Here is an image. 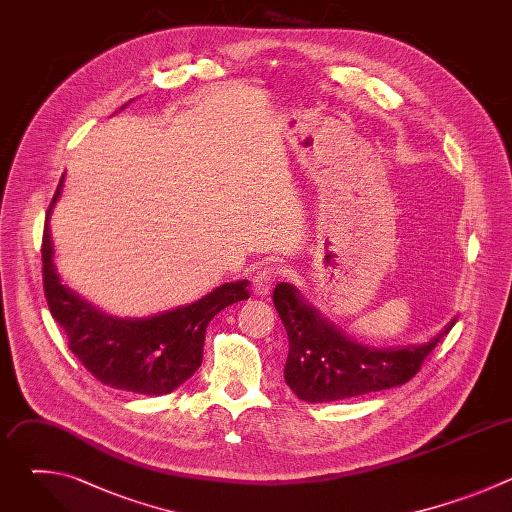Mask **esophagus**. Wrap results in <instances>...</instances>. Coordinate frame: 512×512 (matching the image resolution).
Instances as JSON below:
<instances>
[{"mask_svg":"<svg viewBox=\"0 0 512 512\" xmlns=\"http://www.w3.org/2000/svg\"><path fill=\"white\" fill-rule=\"evenodd\" d=\"M277 267H271V265H265V267H259L255 273H253V277H251V289H253V294L257 296V298H265V296H269V291H271V287H273V283H275V279H277Z\"/></svg>","mask_w":512,"mask_h":512,"instance_id":"obj_1","label":"esophagus"}]
</instances>
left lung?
<instances>
[{
    "label": "left lung",
    "instance_id": "1",
    "mask_svg": "<svg viewBox=\"0 0 512 512\" xmlns=\"http://www.w3.org/2000/svg\"><path fill=\"white\" fill-rule=\"evenodd\" d=\"M271 298L289 340L285 383L306 403L340 401L405 385L456 324L452 320L444 332L421 346L377 350L352 342L320 318L291 283H277Z\"/></svg>",
    "mask_w": 512,
    "mask_h": 512
}]
</instances>
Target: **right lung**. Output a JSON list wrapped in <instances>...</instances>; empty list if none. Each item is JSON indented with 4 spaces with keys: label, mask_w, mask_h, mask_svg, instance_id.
Returning <instances> with one entry per match:
<instances>
[{
    "label": "right lung",
    "mask_w": 512,
    "mask_h": 512,
    "mask_svg": "<svg viewBox=\"0 0 512 512\" xmlns=\"http://www.w3.org/2000/svg\"><path fill=\"white\" fill-rule=\"evenodd\" d=\"M46 212L42 235V281L52 318L66 334L68 348L103 385L139 395H166L190 379L202 364L208 322L231 304L249 298V281L225 283L202 300L141 320L107 316L60 283L54 267Z\"/></svg>",
    "instance_id": "obj_1"
}]
</instances>
